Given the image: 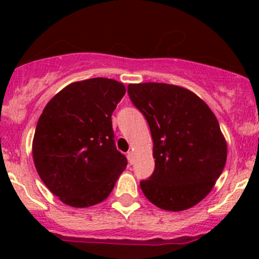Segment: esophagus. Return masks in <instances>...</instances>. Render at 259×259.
<instances>
[{
  "label": "esophagus",
  "mask_w": 259,
  "mask_h": 259,
  "mask_svg": "<svg viewBox=\"0 0 259 259\" xmlns=\"http://www.w3.org/2000/svg\"><path fill=\"white\" fill-rule=\"evenodd\" d=\"M126 156H127V160H129L130 164H133V163H134V152H133V151H129Z\"/></svg>",
  "instance_id": "34e87169"
}]
</instances>
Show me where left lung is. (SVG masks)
Listing matches in <instances>:
<instances>
[{"instance_id": "left-lung-1", "label": "left lung", "mask_w": 259, "mask_h": 259, "mask_svg": "<svg viewBox=\"0 0 259 259\" xmlns=\"http://www.w3.org/2000/svg\"><path fill=\"white\" fill-rule=\"evenodd\" d=\"M127 94L153 140L154 171L140 181L142 192L164 210L194 207L209 194L227 162V141L214 113L177 85L129 84Z\"/></svg>"}]
</instances>
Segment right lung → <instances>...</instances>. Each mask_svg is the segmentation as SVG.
Listing matches in <instances>:
<instances>
[{
	"label": "right lung",
	"mask_w": 259,
	"mask_h": 259,
	"mask_svg": "<svg viewBox=\"0 0 259 259\" xmlns=\"http://www.w3.org/2000/svg\"><path fill=\"white\" fill-rule=\"evenodd\" d=\"M125 95L113 79L65 86L47 103L32 140L35 168L47 189L75 208L108 197L127 164L117 150L112 113Z\"/></svg>",
	"instance_id": "right-lung-1"
}]
</instances>
